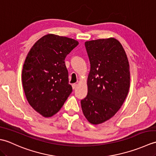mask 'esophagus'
<instances>
[{
    "instance_id": "esophagus-1",
    "label": "esophagus",
    "mask_w": 156,
    "mask_h": 156,
    "mask_svg": "<svg viewBox=\"0 0 156 156\" xmlns=\"http://www.w3.org/2000/svg\"><path fill=\"white\" fill-rule=\"evenodd\" d=\"M72 86V88H73V89H75L76 87H77L78 84H73Z\"/></svg>"
}]
</instances>
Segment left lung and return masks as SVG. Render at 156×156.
Here are the masks:
<instances>
[{
  "mask_svg": "<svg viewBox=\"0 0 156 156\" xmlns=\"http://www.w3.org/2000/svg\"><path fill=\"white\" fill-rule=\"evenodd\" d=\"M85 47L90 70L81 107L88 121L98 125L113 117L123 104L130 87L129 64L124 48L114 37L86 41Z\"/></svg>",
  "mask_w": 156,
  "mask_h": 156,
  "instance_id": "1",
  "label": "left lung"
}]
</instances>
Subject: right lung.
Returning a JSON list of instances; mask_svg holds the SVG:
<instances>
[{
	"instance_id": "right-lung-1",
	"label": "right lung",
	"mask_w": 156,
	"mask_h": 156,
	"mask_svg": "<svg viewBox=\"0 0 156 156\" xmlns=\"http://www.w3.org/2000/svg\"><path fill=\"white\" fill-rule=\"evenodd\" d=\"M78 44L74 39L48 34L35 43L26 57L23 90L29 105L43 117L57 113L71 94L64 60Z\"/></svg>"
}]
</instances>
